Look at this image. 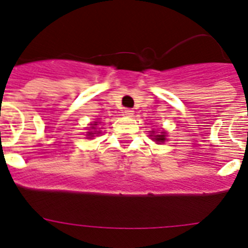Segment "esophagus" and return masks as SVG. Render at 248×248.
I'll return each instance as SVG.
<instances>
[{
    "label": "esophagus",
    "instance_id": "obj_1",
    "mask_svg": "<svg viewBox=\"0 0 248 248\" xmlns=\"http://www.w3.org/2000/svg\"><path fill=\"white\" fill-rule=\"evenodd\" d=\"M124 115H126V117H133V115H134V110L130 108H126L125 110H124Z\"/></svg>",
    "mask_w": 248,
    "mask_h": 248
}]
</instances>
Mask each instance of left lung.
<instances>
[{"mask_svg": "<svg viewBox=\"0 0 248 248\" xmlns=\"http://www.w3.org/2000/svg\"><path fill=\"white\" fill-rule=\"evenodd\" d=\"M155 140H156V141H164V140H165V134L161 133V134L155 135Z\"/></svg>", "mask_w": 248, "mask_h": 248, "instance_id": "left-lung-1", "label": "left lung"}]
</instances>
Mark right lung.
I'll use <instances>...</instances> for the list:
<instances>
[{"label":"right lung","instance_id":"add662e5","mask_svg":"<svg viewBox=\"0 0 248 248\" xmlns=\"http://www.w3.org/2000/svg\"><path fill=\"white\" fill-rule=\"evenodd\" d=\"M94 125H97V124H94ZM93 128H94V126H93ZM93 134H94V133H92V131H89V137H93Z\"/></svg>","mask_w":248,"mask_h":248}]
</instances>
